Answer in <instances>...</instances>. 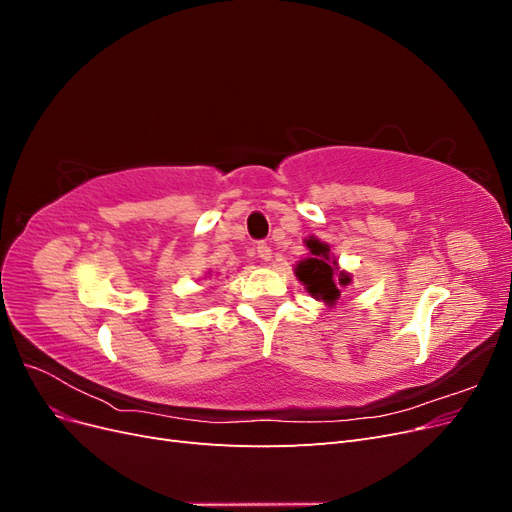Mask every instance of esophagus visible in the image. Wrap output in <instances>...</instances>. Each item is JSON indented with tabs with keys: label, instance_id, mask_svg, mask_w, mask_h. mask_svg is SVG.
<instances>
[{
	"label": "esophagus",
	"instance_id": "1",
	"mask_svg": "<svg viewBox=\"0 0 512 512\" xmlns=\"http://www.w3.org/2000/svg\"><path fill=\"white\" fill-rule=\"evenodd\" d=\"M256 252H258V258H260L262 262H269V260H271V247H269L267 243H258Z\"/></svg>",
	"mask_w": 512,
	"mask_h": 512
}]
</instances>
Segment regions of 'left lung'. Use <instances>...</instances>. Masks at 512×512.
I'll use <instances>...</instances> for the list:
<instances>
[{
	"instance_id": "obj_1",
	"label": "left lung",
	"mask_w": 512,
	"mask_h": 512,
	"mask_svg": "<svg viewBox=\"0 0 512 512\" xmlns=\"http://www.w3.org/2000/svg\"><path fill=\"white\" fill-rule=\"evenodd\" d=\"M305 243L309 247V258L299 262L294 275L299 277V282L314 299L335 305L339 299L337 286H348L350 273L339 271L337 258L331 254V247L327 243H322L316 237L305 239Z\"/></svg>"
}]
</instances>
